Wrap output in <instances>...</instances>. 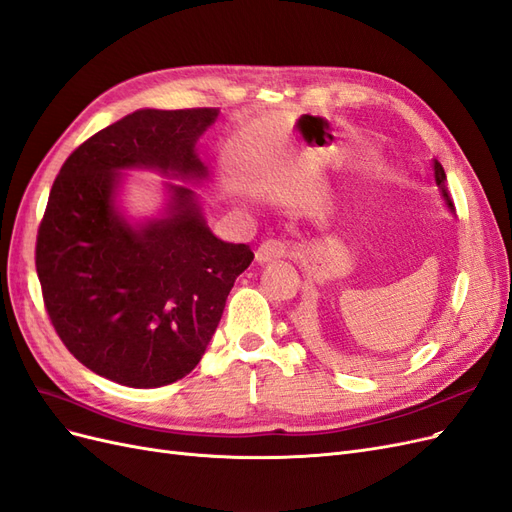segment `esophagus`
Wrapping results in <instances>:
<instances>
[{
	"instance_id": "obj_1",
	"label": "esophagus",
	"mask_w": 512,
	"mask_h": 512,
	"mask_svg": "<svg viewBox=\"0 0 512 512\" xmlns=\"http://www.w3.org/2000/svg\"><path fill=\"white\" fill-rule=\"evenodd\" d=\"M292 250V245L288 241H282V239H267L262 241L258 252H256V260L258 262H273V260H280V258H286Z\"/></svg>"
}]
</instances>
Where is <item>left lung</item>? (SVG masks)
Wrapping results in <instances>:
<instances>
[{
  "mask_svg": "<svg viewBox=\"0 0 512 512\" xmlns=\"http://www.w3.org/2000/svg\"><path fill=\"white\" fill-rule=\"evenodd\" d=\"M433 170H436V183L440 185L442 188V194H444V198H446V203H448V207H453L451 205V198H448V194H446V190H444V181H446V173H444V168H442V164L438 162V160H433Z\"/></svg>",
  "mask_w": 512,
  "mask_h": 512,
  "instance_id": "1",
  "label": "left lung"
}]
</instances>
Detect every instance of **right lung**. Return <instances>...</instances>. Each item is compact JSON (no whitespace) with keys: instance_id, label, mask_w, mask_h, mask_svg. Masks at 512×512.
Returning a JSON list of instances; mask_svg holds the SVG:
<instances>
[{"instance_id":"right-lung-1","label":"right lung","mask_w":512,"mask_h":512,"mask_svg":"<svg viewBox=\"0 0 512 512\" xmlns=\"http://www.w3.org/2000/svg\"><path fill=\"white\" fill-rule=\"evenodd\" d=\"M218 113L136 111L76 147L53 181L36 237L44 309L74 359L102 378L156 389L188 376L254 260L250 245L213 235L185 188L166 220L143 228L113 207L119 168L205 179L194 145Z\"/></svg>"}]
</instances>
